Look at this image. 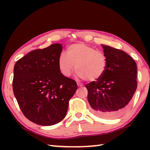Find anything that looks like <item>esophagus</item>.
I'll return each mask as SVG.
<instances>
[{
	"label": "esophagus",
	"instance_id": "obj_1",
	"mask_svg": "<svg viewBox=\"0 0 150 150\" xmlns=\"http://www.w3.org/2000/svg\"><path fill=\"white\" fill-rule=\"evenodd\" d=\"M77 85H78V87H82V86H83V85L81 84V83H77Z\"/></svg>",
	"mask_w": 150,
	"mask_h": 150
}]
</instances>
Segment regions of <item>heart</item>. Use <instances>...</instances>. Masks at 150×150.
Masks as SVG:
<instances>
[{"mask_svg": "<svg viewBox=\"0 0 150 150\" xmlns=\"http://www.w3.org/2000/svg\"><path fill=\"white\" fill-rule=\"evenodd\" d=\"M58 65L65 76L71 75L75 68L77 77L81 79L95 81L104 75L107 61L103 52L84 43H77L67 48V54L61 52Z\"/></svg>", "mask_w": 150, "mask_h": 150, "instance_id": "b5f03b06", "label": "heart"}]
</instances>
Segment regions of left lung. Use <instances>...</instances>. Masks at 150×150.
Masks as SVG:
<instances>
[{
  "label": "left lung",
  "instance_id": "1",
  "mask_svg": "<svg viewBox=\"0 0 150 150\" xmlns=\"http://www.w3.org/2000/svg\"><path fill=\"white\" fill-rule=\"evenodd\" d=\"M107 65L104 75L85 85L87 99L95 115L118 118L128 108L137 88V65L122 50L102 45Z\"/></svg>",
  "mask_w": 150,
  "mask_h": 150
}]
</instances>
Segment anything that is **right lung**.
Returning <instances> with one entry per match:
<instances>
[{"instance_id": "1", "label": "right lung", "mask_w": 150, "mask_h": 150, "mask_svg": "<svg viewBox=\"0 0 150 150\" xmlns=\"http://www.w3.org/2000/svg\"><path fill=\"white\" fill-rule=\"evenodd\" d=\"M62 51V44H52L33 50L14 65V95L26 118L39 125L62 121L77 89L76 81L61 73L58 58Z\"/></svg>"}]
</instances>
